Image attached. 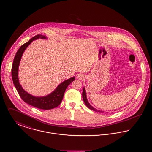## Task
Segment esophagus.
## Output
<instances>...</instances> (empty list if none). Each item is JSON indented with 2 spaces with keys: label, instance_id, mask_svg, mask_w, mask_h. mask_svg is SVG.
<instances>
[{
  "label": "esophagus",
  "instance_id": "34e87169",
  "mask_svg": "<svg viewBox=\"0 0 152 152\" xmlns=\"http://www.w3.org/2000/svg\"><path fill=\"white\" fill-rule=\"evenodd\" d=\"M77 78L79 79H83L84 78V76H83V75H79L77 76Z\"/></svg>",
  "mask_w": 152,
  "mask_h": 152
}]
</instances>
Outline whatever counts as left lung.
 <instances>
[{
  "mask_svg": "<svg viewBox=\"0 0 152 152\" xmlns=\"http://www.w3.org/2000/svg\"><path fill=\"white\" fill-rule=\"evenodd\" d=\"M83 100H84V103L86 104V105H87V107L88 108H89L90 109L92 110L96 111V112H102V111L99 110H97V109H96L94 108V107H92V106L89 104L88 101L87 100L86 92V90H85V88H84V89H83Z\"/></svg>",
  "mask_w": 152,
  "mask_h": 152,
  "instance_id": "8db88e82",
  "label": "left lung"
}]
</instances>
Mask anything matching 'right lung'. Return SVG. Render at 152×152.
Masks as SVG:
<instances>
[{
  "label": "right lung",
  "mask_w": 152,
  "mask_h": 152,
  "mask_svg": "<svg viewBox=\"0 0 152 152\" xmlns=\"http://www.w3.org/2000/svg\"><path fill=\"white\" fill-rule=\"evenodd\" d=\"M39 38L47 39L46 36L37 35L31 39L28 42L23 44L17 51L15 56L11 68V75L13 83L20 97L25 102L37 108L48 110L55 108L58 106L63 100L64 94L67 87L74 81L75 77H71L61 83L57 88L50 94L44 97H35L26 92L20 86L18 79V68L22 55L26 48L33 40Z\"/></svg>",
  "instance_id": "obj_1"
}]
</instances>
